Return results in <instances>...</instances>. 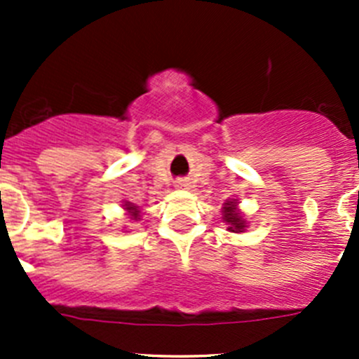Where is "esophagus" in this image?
Here are the masks:
<instances>
[{"mask_svg":"<svg viewBox=\"0 0 359 359\" xmlns=\"http://www.w3.org/2000/svg\"><path fill=\"white\" fill-rule=\"evenodd\" d=\"M175 187H179V189H182V187H186V184H184V182H180V180H179V182L175 184Z\"/></svg>","mask_w":359,"mask_h":359,"instance_id":"obj_1","label":"esophagus"}]
</instances>
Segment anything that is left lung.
<instances>
[{
	"label": "left lung",
	"instance_id": "obj_1",
	"mask_svg": "<svg viewBox=\"0 0 359 359\" xmlns=\"http://www.w3.org/2000/svg\"><path fill=\"white\" fill-rule=\"evenodd\" d=\"M234 203L233 201H227L226 206H224V217L222 219L226 220L227 224H229V231H233V233H241V231L245 229V220L241 219L240 213H236V210H234Z\"/></svg>",
	"mask_w": 359,
	"mask_h": 359
}]
</instances>
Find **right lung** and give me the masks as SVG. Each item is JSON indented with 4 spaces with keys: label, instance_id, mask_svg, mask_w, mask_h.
<instances>
[{
    "label": "right lung",
    "instance_id": "1",
    "mask_svg": "<svg viewBox=\"0 0 359 359\" xmlns=\"http://www.w3.org/2000/svg\"><path fill=\"white\" fill-rule=\"evenodd\" d=\"M126 210H128L130 212V215H132V219H139V208H137V206H133L132 203H126Z\"/></svg>",
    "mask_w": 359,
    "mask_h": 359
}]
</instances>
